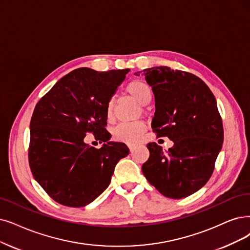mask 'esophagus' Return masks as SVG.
<instances>
[{
	"label": "esophagus",
	"instance_id": "34e87169",
	"mask_svg": "<svg viewBox=\"0 0 250 250\" xmlns=\"http://www.w3.org/2000/svg\"><path fill=\"white\" fill-rule=\"evenodd\" d=\"M128 147H129V149H130V151L132 152L133 149H134V147H135V145H133V144H128Z\"/></svg>",
	"mask_w": 250,
	"mask_h": 250
}]
</instances>
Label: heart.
I'll list each match as a JSON object with an SVG mask.
<instances>
[{
	"label": "heart",
	"instance_id": "b5f03b06",
	"mask_svg": "<svg viewBox=\"0 0 250 250\" xmlns=\"http://www.w3.org/2000/svg\"><path fill=\"white\" fill-rule=\"evenodd\" d=\"M127 92L130 94L135 101L143 105L147 104L151 102L153 92L152 88L146 82L143 80H134L127 86ZM114 99H111L106 105V119L108 122L114 120ZM146 124L143 121L135 122H123L117 125L114 130L113 135L120 142H125L129 144L137 143L142 139L144 133L146 130Z\"/></svg>",
	"mask_w": 250,
	"mask_h": 250
}]
</instances>
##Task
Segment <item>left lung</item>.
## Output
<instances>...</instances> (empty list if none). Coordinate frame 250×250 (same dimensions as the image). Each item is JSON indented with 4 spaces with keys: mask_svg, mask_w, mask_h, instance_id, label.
Returning a JSON list of instances; mask_svg holds the SVG:
<instances>
[{
    "mask_svg": "<svg viewBox=\"0 0 250 250\" xmlns=\"http://www.w3.org/2000/svg\"><path fill=\"white\" fill-rule=\"evenodd\" d=\"M144 75L155 95L153 131L174 145L163 152L149 143L143 173L165 197L186 198L208 182L223 146L224 128L215 97L193 74L154 66L144 69Z\"/></svg>",
    "mask_w": 250,
    "mask_h": 250,
    "instance_id": "8db88e82",
    "label": "left lung"
}]
</instances>
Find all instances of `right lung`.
<instances>
[{"label":"right lung","mask_w":250,"mask_h":250,"mask_svg":"<svg viewBox=\"0 0 250 250\" xmlns=\"http://www.w3.org/2000/svg\"><path fill=\"white\" fill-rule=\"evenodd\" d=\"M129 69L96 72L80 67L62 78L37 104L31 120L28 162L36 181L54 201L83 207L111 183L117 163L129 154L108 142L106 105ZM93 133L104 145L84 144Z\"/></svg>","instance_id":"add662e5"}]
</instances>
